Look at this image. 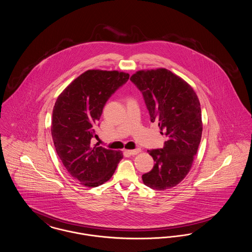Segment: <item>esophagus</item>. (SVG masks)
Here are the masks:
<instances>
[{
  "label": "esophagus",
  "mask_w": 252,
  "mask_h": 252,
  "mask_svg": "<svg viewBox=\"0 0 252 252\" xmlns=\"http://www.w3.org/2000/svg\"><path fill=\"white\" fill-rule=\"evenodd\" d=\"M141 152V149H139V148H137V149H133V150H126V153L127 154H129V155H137L138 153H140Z\"/></svg>",
  "instance_id": "34e87169"
}]
</instances>
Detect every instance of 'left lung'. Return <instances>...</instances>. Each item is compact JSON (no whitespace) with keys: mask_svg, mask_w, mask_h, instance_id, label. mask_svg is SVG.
Wrapping results in <instances>:
<instances>
[{"mask_svg":"<svg viewBox=\"0 0 252 252\" xmlns=\"http://www.w3.org/2000/svg\"><path fill=\"white\" fill-rule=\"evenodd\" d=\"M130 80L143 94L150 121L167 137L163 148L147 150L155 164L143 181L154 190L170 189L189 173L200 144L199 100L190 85L166 69L139 71Z\"/></svg>","mask_w":252,"mask_h":252,"instance_id":"8db88e82","label":"left lung"}]
</instances>
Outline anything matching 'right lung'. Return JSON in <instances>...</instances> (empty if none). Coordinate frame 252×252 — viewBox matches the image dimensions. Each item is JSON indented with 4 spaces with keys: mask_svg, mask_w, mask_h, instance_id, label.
I'll return each mask as SVG.
<instances>
[{
    "mask_svg": "<svg viewBox=\"0 0 252 252\" xmlns=\"http://www.w3.org/2000/svg\"><path fill=\"white\" fill-rule=\"evenodd\" d=\"M129 74L89 70L60 94L53 109L52 137L56 151L73 180L87 187L108 181L123 158L120 151L92 146L94 126L107 101L127 82Z\"/></svg>",
    "mask_w": 252,
    "mask_h": 252,
    "instance_id": "1",
    "label": "right lung"
}]
</instances>
